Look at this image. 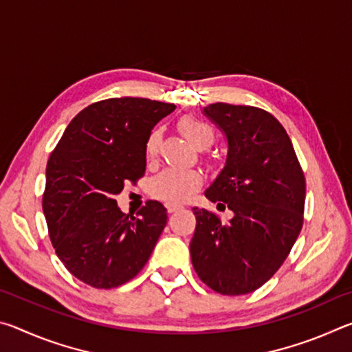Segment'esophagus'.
<instances>
[{
    "label": "esophagus",
    "mask_w": 352,
    "mask_h": 352,
    "mask_svg": "<svg viewBox=\"0 0 352 352\" xmlns=\"http://www.w3.org/2000/svg\"><path fill=\"white\" fill-rule=\"evenodd\" d=\"M182 208H183L182 205H172V204H168V205H166V210H168V212H169V214L175 212V211H180Z\"/></svg>",
    "instance_id": "1"
}]
</instances>
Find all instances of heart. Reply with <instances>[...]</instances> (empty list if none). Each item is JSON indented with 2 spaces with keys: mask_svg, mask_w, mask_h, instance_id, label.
Wrapping results in <instances>:
<instances>
[{
  "mask_svg": "<svg viewBox=\"0 0 352 352\" xmlns=\"http://www.w3.org/2000/svg\"><path fill=\"white\" fill-rule=\"evenodd\" d=\"M178 129L186 136L190 144H194L197 148H206L212 144V129L210 124L201 121V119L184 116L178 122ZM160 144H162V132L155 129L146 140L144 151L147 162H152V160L157 158ZM201 182H204V177H201L199 170L169 168L152 178L151 184H148V192L155 199L166 201V204L177 205L188 200L201 186Z\"/></svg>",
  "mask_w": 352,
  "mask_h": 352,
  "instance_id": "heart-1",
  "label": "heart"
}]
</instances>
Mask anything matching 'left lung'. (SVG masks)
Instances as JSON below:
<instances>
[{"label":"left lung","mask_w":352,"mask_h":352,"mask_svg":"<svg viewBox=\"0 0 352 352\" xmlns=\"http://www.w3.org/2000/svg\"><path fill=\"white\" fill-rule=\"evenodd\" d=\"M205 115L228 141L225 168L205 190L234 212L223 223L194 208V270L222 295H245L275 275L300 234L306 180L287 132L269 111L211 104Z\"/></svg>","instance_id":"8db88e82"}]
</instances>
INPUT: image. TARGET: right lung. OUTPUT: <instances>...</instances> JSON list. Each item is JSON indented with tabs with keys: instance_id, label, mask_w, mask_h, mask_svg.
Masks as SVG:
<instances>
[{
	"instance_id": "right-lung-1",
	"label": "right lung",
	"mask_w": 352,
	"mask_h": 352,
	"mask_svg": "<svg viewBox=\"0 0 352 352\" xmlns=\"http://www.w3.org/2000/svg\"><path fill=\"white\" fill-rule=\"evenodd\" d=\"M174 104L113 98L88 105L68 124L46 164L43 212L58 259L71 275L113 289L146 265L168 211L148 200L127 216L115 195L146 170V140Z\"/></svg>"
}]
</instances>
